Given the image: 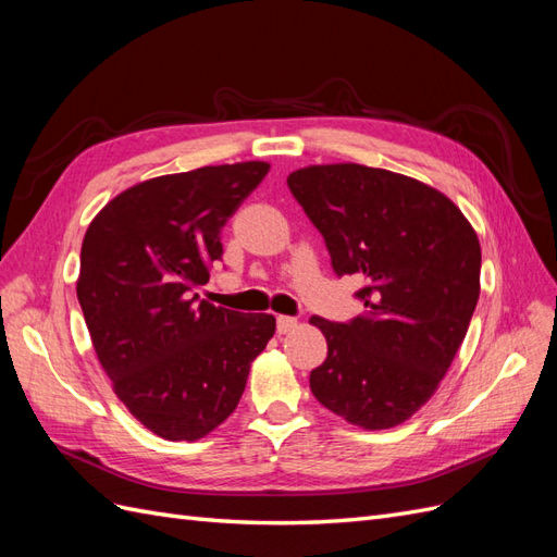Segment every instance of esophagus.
Returning a JSON list of instances; mask_svg holds the SVG:
<instances>
[{"label":"esophagus","instance_id":"obj_1","mask_svg":"<svg viewBox=\"0 0 557 557\" xmlns=\"http://www.w3.org/2000/svg\"><path fill=\"white\" fill-rule=\"evenodd\" d=\"M297 327V320L295 318H290V315H278L276 318V332L278 334H288V332H293Z\"/></svg>","mask_w":557,"mask_h":557}]
</instances>
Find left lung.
Returning <instances> with one entry per match:
<instances>
[{"mask_svg": "<svg viewBox=\"0 0 557 557\" xmlns=\"http://www.w3.org/2000/svg\"><path fill=\"white\" fill-rule=\"evenodd\" d=\"M288 188L334 274L364 278L362 315L311 318L327 339L311 393L352 425L395 428L434 395L465 339L481 293L476 232L440 190L374 166H305Z\"/></svg>", "mask_w": 557, "mask_h": 557, "instance_id": "left-lung-1", "label": "left lung"}]
</instances>
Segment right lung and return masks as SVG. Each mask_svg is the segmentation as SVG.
I'll return each instance as SVG.
<instances>
[{"instance_id": "1", "label": "right lung", "mask_w": 557, "mask_h": 557, "mask_svg": "<svg viewBox=\"0 0 557 557\" xmlns=\"http://www.w3.org/2000/svg\"><path fill=\"white\" fill-rule=\"evenodd\" d=\"M237 162L132 185L95 215L76 295L99 364L144 428L195 442L237 409L250 362L274 336L269 313L199 299L223 258L221 232L267 176Z\"/></svg>"}]
</instances>
